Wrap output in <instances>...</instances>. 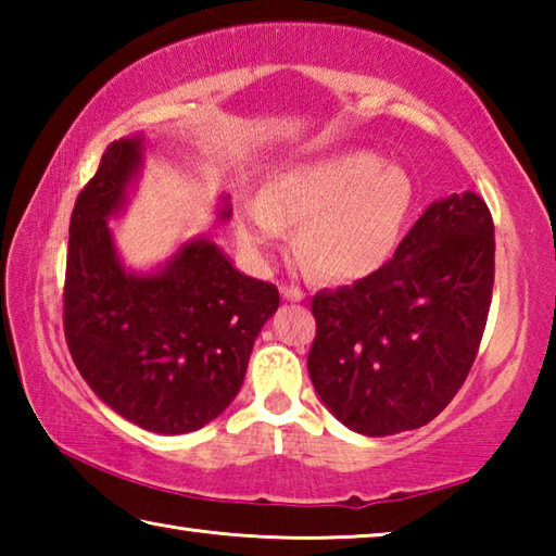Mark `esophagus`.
I'll list each match as a JSON object with an SVG mask.
<instances>
[{
  "label": "esophagus",
  "mask_w": 556,
  "mask_h": 556,
  "mask_svg": "<svg viewBox=\"0 0 556 556\" xmlns=\"http://www.w3.org/2000/svg\"><path fill=\"white\" fill-rule=\"evenodd\" d=\"M279 289H281V296H285L287 301H304V296H306L304 291H301V289L294 287V285H291V287H289V285H281Z\"/></svg>",
  "instance_id": "34e87169"
}]
</instances>
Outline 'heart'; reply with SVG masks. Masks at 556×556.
Wrapping results in <instances>:
<instances>
[{
	"label": "heart",
	"instance_id": "1",
	"mask_svg": "<svg viewBox=\"0 0 556 556\" xmlns=\"http://www.w3.org/2000/svg\"><path fill=\"white\" fill-rule=\"evenodd\" d=\"M414 188L400 166L365 149H343L279 168L242 199L238 238L257 262L296 223L294 248L318 277L355 281L378 271L400 244Z\"/></svg>",
	"mask_w": 556,
	"mask_h": 556
}]
</instances>
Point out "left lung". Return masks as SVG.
Returning a JSON list of instances; mask_svg holds the SVG:
<instances>
[{
  "instance_id": "obj_1",
  "label": "left lung",
  "mask_w": 556,
  "mask_h": 556,
  "mask_svg": "<svg viewBox=\"0 0 556 556\" xmlns=\"http://www.w3.org/2000/svg\"><path fill=\"white\" fill-rule=\"evenodd\" d=\"M493 218L473 191L434 201L394 257L353 287L314 296V390L363 437L429 425L481 345L495 275Z\"/></svg>"
}]
</instances>
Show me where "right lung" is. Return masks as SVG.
Here are the masks:
<instances>
[{"instance_id":"add662e5","label":"right lung","mask_w":556,"mask_h":556,"mask_svg":"<svg viewBox=\"0 0 556 556\" xmlns=\"http://www.w3.org/2000/svg\"><path fill=\"white\" fill-rule=\"evenodd\" d=\"M144 152V135L112 142L75 201L65 341L83 380L119 417L154 434H188L240 392L252 345L279 308V291L244 277L208 238L181 242L147 271L125 267L110 220L125 213ZM215 215L230 220L228 195H220Z\"/></svg>"}]
</instances>
